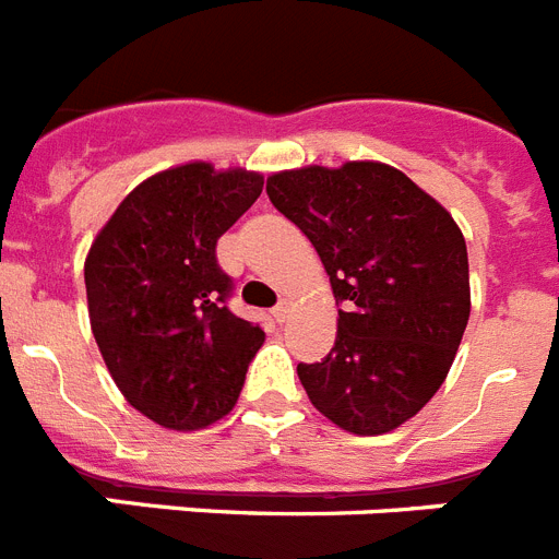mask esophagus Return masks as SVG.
<instances>
[{
	"mask_svg": "<svg viewBox=\"0 0 559 559\" xmlns=\"http://www.w3.org/2000/svg\"><path fill=\"white\" fill-rule=\"evenodd\" d=\"M289 316H293V304H287V301L278 304V307L272 309V321L275 323H284Z\"/></svg>",
	"mask_w": 559,
	"mask_h": 559,
	"instance_id": "esophagus-1",
	"label": "esophagus"
}]
</instances>
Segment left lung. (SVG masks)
I'll list each match as a JSON object with an SVG mask.
<instances>
[{
  "label": "left lung",
  "instance_id": "8db88e82",
  "mask_svg": "<svg viewBox=\"0 0 559 559\" xmlns=\"http://www.w3.org/2000/svg\"><path fill=\"white\" fill-rule=\"evenodd\" d=\"M266 195L312 241L344 304L330 355L298 364L309 401L352 435L397 429L447 381L466 332L461 227L383 162L272 173Z\"/></svg>",
  "mask_w": 559,
  "mask_h": 559
}]
</instances>
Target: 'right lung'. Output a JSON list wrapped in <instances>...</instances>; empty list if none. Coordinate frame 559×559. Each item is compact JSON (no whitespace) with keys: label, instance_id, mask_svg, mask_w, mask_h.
Instances as JSON below:
<instances>
[{"label":"right lung","instance_id":"obj_1","mask_svg":"<svg viewBox=\"0 0 559 559\" xmlns=\"http://www.w3.org/2000/svg\"><path fill=\"white\" fill-rule=\"evenodd\" d=\"M264 176L187 162L124 195L84 258L87 316L107 372L164 429L222 420L264 332L233 316L215 243L255 204Z\"/></svg>","mask_w":559,"mask_h":559}]
</instances>
